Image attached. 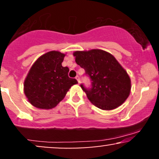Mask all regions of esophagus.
Segmentation results:
<instances>
[{
  "instance_id": "obj_1",
  "label": "esophagus",
  "mask_w": 159,
  "mask_h": 159,
  "mask_svg": "<svg viewBox=\"0 0 159 159\" xmlns=\"http://www.w3.org/2000/svg\"><path fill=\"white\" fill-rule=\"evenodd\" d=\"M75 78L76 79H77V81H78V84H80V82H81V81H80V78H79V76L78 75H77L75 77Z\"/></svg>"
}]
</instances>
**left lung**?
<instances>
[{
  "mask_svg": "<svg viewBox=\"0 0 159 159\" xmlns=\"http://www.w3.org/2000/svg\"><path fill=\"white\" fill-rule=\"evenodd\" d=\"M75 62L90 78L91 87H81L96 107L112 110L121 105L129 97L131 80L126 71L110 53L100 49L75 52Z\"/></svg>",
  "mask_w": 159,
  "mask_h": 159,
  "instance_id": "obj_1",
  "label": "left lung"
}]
</instances>
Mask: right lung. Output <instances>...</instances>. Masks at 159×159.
<instances>
[{"label": "right lung", "instance_id": "obj_1", "mask_svg": "<svg viewBox=\"0 0 159 159\" xmlns=\"http://www.w3.org/2000/svg\"><path fill=\"white\" fill-rule=\"evenodd\" d=\"M65 54L52 51L37 59L25 81L24 90L29 102L41 109H52L65 97L77 80L68 75V67L62 66Z\"/></svg>", "mask_w": 159, "mask_h": 159}]
</instances>
